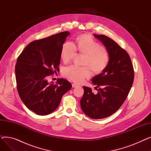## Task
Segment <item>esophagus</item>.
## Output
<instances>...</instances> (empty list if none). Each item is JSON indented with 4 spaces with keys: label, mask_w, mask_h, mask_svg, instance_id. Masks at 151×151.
Masks as SVG:
<instances>
[{
    "label": "esophagus",
    "mask_w": 151,
    "mask_h": 151,
    "mask_svg": "<svg viewBox=\"0 0 151 151\" xmlns=\"http://www.w3.org/2000/svg\"><path fill=\"white\" fill-rule=\"evenodd\" d=\"M77 86H78V84H75V83L72 84V88H76V87H77Z\"/></svg>",
    "instance_id": "34e87169"
}]
</instances>
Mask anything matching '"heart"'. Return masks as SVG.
Returning <instances> with one entry per match:
<instances>
[{"mask_svg":"<svg viewBox=\"0 0 151 151\" xmlns=\"http://www.w3.org/2000/svg\"><path fill=\"white\" fill-rule=\"evenodd\" d=\"M77 50L86 55L84 65L87 66L71 65L65 67L62 71L63 75L73 82L80 83L85 78H89L91 75L89 68L94 73H100L108 65L109 55L107 50L88 34L79 37L76 40V45L71 41L63 44L60 52L62 60L64 62L70 61L76 55Z\"/></svg>","mask_w":151,"mask_h":151,"instance_id":"obj_1","label":"heart"}]
</instances>
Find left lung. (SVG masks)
Listing matches in <instances>:
<instances>
[{"label": "left lung", "instance_id": "1", "mask_svg": "<svg viewBox=\"0 0 151 151\" xmlns=\"http://www.w3.org/2000/svg\"><path fill=\"white\" fill-rule=\"evenodd\" d=\"M93 36L106 47L109 61L106 68L92 79L97 93L83 86L80 105L84 114L99 119L112 115L123 104L133 83L134 70L129 55L116 42L104 35Z\"/></svg>", "mask_w": 151, "mask_h": 151}]
</instances>
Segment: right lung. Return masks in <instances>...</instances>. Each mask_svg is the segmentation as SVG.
I'll return each mask as SVG.
<instances>
[{"label":"right lung","mask_w":151,"mask_h":151,"mask_svg":"<svg viewBox=\"0 0 151 151\" xmlns=\"http://www.w3.org/2000/svg\"><path fill=\"white\" fill-rule=\"evenodd\" d=\"M70 34L62 32L31 42L17 59L15 75L19 96L26 107L38 115L53 112L63 95L71 88L65 79H58L55 84L46 80L59 70L62 47Z\"/></svg>","instance_id":"obj_1"}]
</instances>
